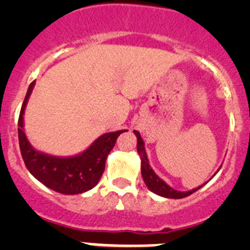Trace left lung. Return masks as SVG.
<instances>
[{
  "mask_svg": "<svg viewBox=\"0 0 250 250\" xmlns=\"http://www.w3.org/2000/svg\"><path fill=\"white\" fill-rule=\"evenodd\" d=\"M135 135L138 138V144H137V148H138V153H139L140 158H141V175H143L144 181H145L146 186L148 188V190L152 191L153 193L156 195H160L162 197H167V198H184V197H188L190 196L191 193L196 192L198 188H201L202 186H198L197 188H193L191 191H186V192H181V191H176L174 188L168 186L162 179L158 178L156 175V173L153 172L152 168L150 167L148 165V160H147V156H146L145 152V147H144V141L141 139L140 134L138 130H134Z\"/></svg>",
  "mask_w": 250,
  "mask_h": 250,
  "instance_id": "left-lung-1",
  "label": "left lung"
}]
</instances>
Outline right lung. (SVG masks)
<instances>
[{
    "mask_svg": "<svg viewBox=\"0 0 250 250\" xmlns=\"http://www.w3.org/2000/svg\"><path fill=\"white\" fill-rule=\"evenodd\" d=\"M34 85L35 81L30 83L18 120L19 147L27 170L43 185L59 193L77 195L90 190L102 178L106 157L115 146L117 138L127 130L102 135L88 150L75 157H55L39 152L30 145L22 130V115Z\"/></svg>",
    "mask_w": 250,
    "mask_h": 250,
    "instance_id": "1",
    "label": "right lung"
}]
</instances>
